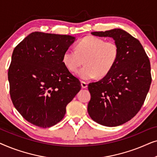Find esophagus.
Returning a JSON list of instances; mask_svg holds the SVG:
<instances>
[{
	"label": "esophagus",
	"instance_id": "esophagus-1",
	"mask_svg": "<svg viewBox=\"0 0 157 157\" xmlns=\"http://www.w3.org/2000/svg\"><path fill=\"white\" fill-rule=\"evenodd\" d=\"M81 87H82L83 89H86V88H87L88 86L87 83H86L85 81H81Z\"/></svg>",
	"mask_w": 157,
	"mask_h": 157
}]
</instances>
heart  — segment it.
Returning <instances> with one entry per match:
<instances>
[{
	"instance_id": "heart-1",
	"label": "heart",
	"mask_w": 157,
	"mask_h": 157,
	"mask_svg": "<svg viewBox=\"0 0 157 157\" xmlns=\"http://www.w3.org/2000/svg\"><path fill=\"white\" fill-rule=\"evenodd\" d=\"M119 54V48L116 42L89 36L77 43L76 51H64L62 61L70 71L76 72L84 59L85 66L77 75L83 80H89L97 75L102 77L108 74L117 63Z\"/></svg>"
}]
</instances>
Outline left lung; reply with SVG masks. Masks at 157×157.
Returning a JSON list of instances; mask_svg holds the SVG:
<instances>
[{
	"mask_svg": "<svg viewBox=\"0 0 157 157\" xmlns=\"http://www.w3.org/2000/svg\"><path fill=\"white\" fill-rule=\"evenodd\" d=\"M91 34L112 38L119 46V54L108 74L88 86L91 94L88 113L103 126L121 125L136 116L147 97L151 83L149 59L139 40L124 30Z\"/></svg>",
	"mask_w": 157,
	"mask_h": 157,
	"instance_id": "8db88e82",
	"label": "left lung"
}]
</instances>
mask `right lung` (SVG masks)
Returning a JSON list of instances; mask_svg holds the SVG:
<instances>
[{"label":"right lung","mask_w":157,"mask_h":157,"mask_svg":"<svg viewBox=\"0 0 157 157\" xmlns=\"http://www.w3.org/2000/svg\"><path fill=\"white\" fill-rule=\"evenodd\" d=\"M76 38L33 32L13 51L8 77L15 108L33 125L51 127L64 117L81 83L62 61Z\"/></svg>","instance_id":"add662e5"}]
</instances>
